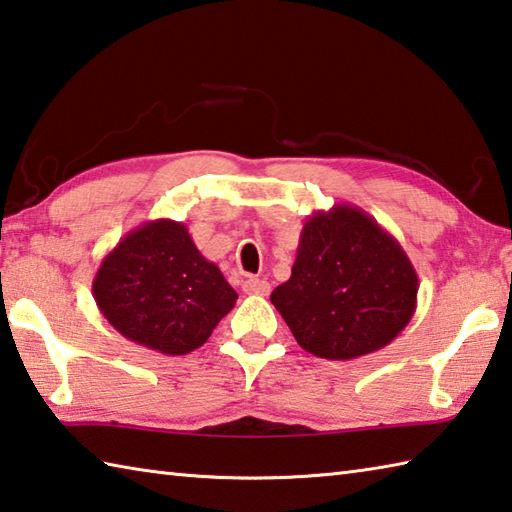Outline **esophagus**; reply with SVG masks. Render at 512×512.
<instances>
[{
  "label": "esophagus",
  "mask_w": 512,
  "mask_h": 512,
  "mask_svg": "<svg viewBox=\"0 0 512 512\" xmlns=\"http://www.w3.org/2000/svg\"><path fill=\"white\" fill-rule=\"evenodd\" d=\"M242 288H244V293H246V295H259V297H266V295L270 293V284H268V282H264V279H259V277H248V279H244Z\"/></svg>",
  "instance_id": "34e87169"
}]
</instances>
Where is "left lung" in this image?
Listing matches in <instances>:
<instances>
[{
  "mask_svg": "<svg viewBox=\"0 0 512 512\" xmlns=\"http://www.w3.org/2000/svg\"><path fill=\"white\" fill-rule=\"evenodd\" d=\"M417 290L397 239L366 210L335 204L306 219L290 279L270 302L308 353L355 359L402 333L415 315Z\"/></svg>",
  "mask_w": 512,
  "mask_h": 512,
  "instance_id": "obj_1",
  "label": "left lung"
}]
</instances>
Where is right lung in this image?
Listing matches in <instances>:
<instances>
[{
    "mask_svg": "<svg viewBox=\"0 0 512 512\" xmlns=\"http://www.w3.org/2000/svg\"><path fill=\"white\" fill-rule=\"evenodd\" d=\"M93 297L119 335L162 355L206 344L237 302L222 270L173 219L144 222L119 239L97 268Z\"/></svg>",
    "mask_w": 512,
    "mask_h": 512,
    "instance_id": "obj_1",
    "label": "right lung"
}]
</instances>
